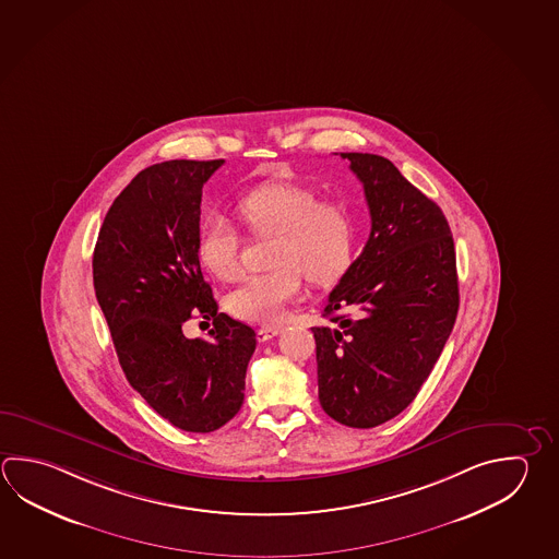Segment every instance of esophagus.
Here are the masks:
<instances>
[{"label":"esophagus","instance_id":"esophagus-1","mask_svg":"<svg viewBox=\"0 0 559 559\" xmlns=\"http://www.w3.org/2000/svg\"><path fill=\"white\" fill-rule=\"evenodd\" d=\"M283 330L281 328H261L257 334H259V342H269L274 336H278Z\"/></svg>","mask_w":559,"mask_h":559}]
</instances>
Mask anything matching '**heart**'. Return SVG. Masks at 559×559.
<instances>
[{"label": "heart", "instance_id": "1", "mask_svg": "<svg viewBox=\"0 0 559 559\" xmlns=\"http://www.w3.org/2000/svg\"><path fill=\"white\" fill-rule=\"evenodd\" d=\"M237 213L254 237L273 239L266 273L245 278L227 295V310L251 324L274 326L286 306L302 293V274L310 283L330 286L348 273L356 254V219L337 201H320L298 183H266L237 203ZM198 259L207 273L235 281L241 273V237L222 215L203 217L198 227Z\"/></svg>", "mask_w": 559, "mask_h": 559}]
</instances>
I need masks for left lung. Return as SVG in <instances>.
<instances>
[{"label": "left lung", "instance_id": "8db88e82", "mask_svg": "<svg viewBox=\"0 0 559 559\" xmlns=\"http://www.w3.org/2000/svg\"><path fill=\"white\" fill-rule=\"evenodd\" d=\"M368 201L364 251L328 296L317 340L318 400L346 427L400 415L441 356L459 312L453 235L441 207L390 159L342 152Z\"/></svg>", "mask_w": 559, "mask_h": 559}]
</instances>
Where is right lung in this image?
Here are the masks:
<instances>
[{"instance_id": "obj_1", "label": "right lung", "mask_w": 559, "mask_h": 559, "mask_svg": "<svg viewBox=\"0 0 559 559\" xmlns=\"http://www.w3.org/2000/svg\"><path fill=\"white\" fill-rule=\"evenodd\" d=\"M222 166L169 159L142 169L110 205L93 254L96 300L128 383L181 431L231 421L257 346L253 328L217 312L198 259L201 190ZM193 316L214 322L207 337L182 336Z\"/></svg>"}]
</instances>
